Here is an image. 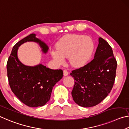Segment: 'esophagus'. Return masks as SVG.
<instances>
[{"mask_svg":"<svg viewBox=\"0 0 129 129\" xmlns=\"http://www.w3.org/2000/svg\"><path fill=\"white\" fill-rule=\"evenodd\" d=\"M63 75H64V76H67L69 75V72L66 70H64L63 71Z\"/></svg>","mask_w":129,"mask_h":129,"instance_id":"esophagus-1","label":"esophagus"}]
</instances>
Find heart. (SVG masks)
I'll return each mask as SVG.
<instances>
[{"instance_id":"b5f03b06","label":"heart","mask_w":129,"mask_h":129,"mask_svg":"<svg viewBox=\"0 0 129 129\" xmlns=\"http://www.w3.org/2000/svg\"><path fill=\"white\" fill-rule=\"evenodd\" d=\"M56 47V49H50V53L56 64H63L65 58H69L71 66L79 68L86 64L92 57L94 44L91 37L71 34L60 38Z\"/></svg>"}]
</instances>
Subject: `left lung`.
<instances>
[{"instance_id":"obj_1","label":"left lung","mask_w":129,"mask_h":129,"mask_svg":"<svg viewBox=\"0 0 129 129\" xmlns=\"http://www.w3.org/2000/svg\"><path fill=\"white\" fill-rule=\"evenodd\" d=\"M117 65L111 46L103 38H99L93 59L70 74L75 79L71 92L74 101L85 108L100 103L113 86Z\"/></svg>"}]
</instances>
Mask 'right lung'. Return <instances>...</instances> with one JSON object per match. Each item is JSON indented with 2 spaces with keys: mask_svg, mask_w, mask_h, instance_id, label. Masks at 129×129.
Segmentation results:
<instances>
[{
  "mask_svg": "<svg viewBox=\"0 0 129 129\" xmlns=\"http://www.w3.org/2000/svg\"><path fill=\"white\" fill-rule=\"evenodd\" d=\"M34 33L18 42L11 51L7 63V76L11 89L15 96L29 107H42L48 102L53 87L62 78V70H52L41 64L28 66L20 62L17 50L26 42L38 43L44 53L49 47L45 42L36 37Z\"/></svg>",
  "mask_w": 129,
  "mask_h": 129,
  "instance_id": "add662e5",
  "label": "right lung"
}]
</instances>
